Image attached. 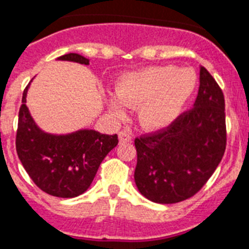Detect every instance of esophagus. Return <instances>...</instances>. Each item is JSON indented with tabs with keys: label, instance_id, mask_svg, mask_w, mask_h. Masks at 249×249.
I'll return each mask as SVG.
<instances>
[{
	"label": "esophagus",
	"instance_id": "1",
	"mask_svg": "<svg viewBox=\"0 0 249 249\" xmlns=\"http://www.w3.org/2000/svg\"><path fill=\"white\" fill-rule=\"evenodd\" d=\"M119 141H120V143H128L131 141V134L128 130H121L119 133Z\"/></svg>",
	"mask_w": 249,
	"mask_h": 249
}]
</instances>
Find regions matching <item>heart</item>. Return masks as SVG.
I'll list each match as a JSON object with an SVG mask.
<instances>
[{
	"label": "heart",
	"instance_id": "1",
	"mask_svg": "<svg viewBox=\"0 0 249 249\" xmlns=\"http://www.w3.org/2000/svg\"><path fill=\"white\" fill-rule=\"evenodd\" d=\"M191 70L173 66L148 67L125 74L116 85L119 97L110 100V107L124 116L126 107H138L139 124L147 130H160L178 116L196 89Z\"/></svg>",
	"mask_w": 249,
	"mask_h": 249
}]
</instances>
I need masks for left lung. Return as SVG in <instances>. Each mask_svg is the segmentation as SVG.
Returning a JSON list of instances; mask_svg holds the SVG:
<instances>
[{
    "mask_svg": "<svg viewBox=\"0 0 249 249\" xmlns=\"http://www.w3.org/2000/svg\"><path fill=\"white\" fill-rule=\"evenodd\" d=\"M134 144V179L148 200L175 204L202 189L227 147L224 95L206 68H200L194 107L166 128L135 138Z\"/></svg>",
    "mask_w": 249,
    "mask_h": 249,
    "instance_id": "left-lung-1",
    "label": "left lung"
}]
</instances>
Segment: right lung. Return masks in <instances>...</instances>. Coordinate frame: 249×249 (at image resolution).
<instances>
[{"label": "right lung", "mask_w": 249, "mask_h": 249, "mask_svg": "<svg viewBox=\"0 0 249 249\" xmlns=\"http://www.w3.org/2000/svg\"><path fill=\"white\" fill-rule=\"evenodd\" d=\"M60 60L89 64L87 58L76 53L64 54ZM18 111L16 152L33 182L57 197H76L89 189L100 164L112 148L118 135L95 130H79L70 135H52L35 125L26 106V92Z\"/></svg>", "instance_id": "add662e5"}]
</instances>
